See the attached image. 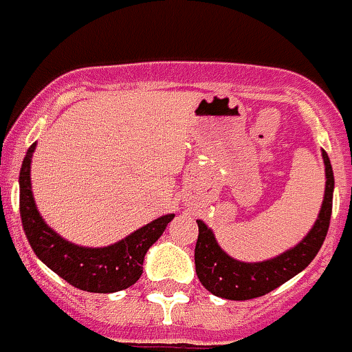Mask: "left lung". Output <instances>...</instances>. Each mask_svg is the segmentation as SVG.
<instances>
[{"label":"left lung","instance_id":"obj_1","mask_svg":"<svg viewBox=\"0 0 352 352\" xmlns=\"http://www.w3.org/2000/svg\"><path fill=\"white\" fill-rule=\"evenodd\" d=\"M322 158L325 165V194L318 218L300 243L271 260L254 263L234 260L218 245L212 229L201 220H196L199 232L194 249V263L199 282L207 291L225 300H252L280 287L314 260L327 236L333 212V167L325 151H322Z\"/></svg>","mask_w":352,"mask_h":352}]
</instances>
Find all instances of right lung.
Segmentation results:
<instances>
[{"label":"right lung","mask_w":352,"mask_h":352,"mask_svg":"<svg viewBox=\"0 0 352 352\" xmlns=\"http://www.w3.org/2000/svg\"><path fill=\"white\" fill-rule=\"evenodd\" d=\"M36 151L32 143L19 170V214L32 251L45 265L76 289L87 292H116L131 287L143 272V258L174 214L160 216L127 238L107 247H81L61 238L39 214L32 196L30 163Z\"/></svg>","instance_id":"add662e5"}]
</instances>
